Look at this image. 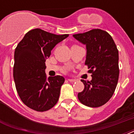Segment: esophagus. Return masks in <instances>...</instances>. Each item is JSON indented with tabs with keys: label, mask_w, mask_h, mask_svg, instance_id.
Wrapping results in <instances>:
<instances>
[{
	"label": "esophagus",
	"mask_w": 134,
	"mask_h": 134,
	"mask_svg": "<svg viewBox=\"0 0 134 134\" xmlns=\"http://www.w3.org/2000/svg\"><path fill=\"white\" fill-rule=\"evenodd\" d=\"M68 81H69V82H75L76 81V79H69Z\"/></svg>",
	"instance_id": "34e87169"
}]
</instances>
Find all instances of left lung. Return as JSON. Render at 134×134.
<instances>
[{
	"mask_svg": "<svg viewBox=\"0 0 134 134\" xmlns=\"http://www.w3.org/2000/svg\"><path fill=\"white\" fill-rule=\"evenodd\" d=\"M73 37L86 46V59L92 80L81 79L84 90L78 94L81 103L96 108L105 104L112 97L119 77L118 50L108 32L93 29Z\"/></svg>",
	"mask_w": 134,
	"mask_h": 134,
	"instance_id": "8db88e82",
	"label": "left lung"
}]
</instances>
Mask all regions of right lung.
Masks as SVG:
<instances>
[{"label":"right lung","instance_id":"1","mask_svg":"<svg viewBox=\"0 0 134 134\" xmlns=\"http://www.w3.org/2000/svg\"><path fill=\"white\" fill-rule=\"evenodd\" d=\"M69 36L52 34L36 28L28 31L14 51L13 76L17 93L25 105L37 111H46L58 101L65 78L45 73V62L55 45Z\"/></svg>","mask_w":134,"mask_h":134}]
</instances>
